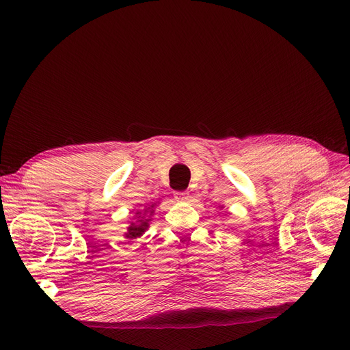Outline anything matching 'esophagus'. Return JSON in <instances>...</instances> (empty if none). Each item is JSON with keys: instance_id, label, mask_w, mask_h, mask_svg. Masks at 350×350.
<instances>
[{"instance_id": "34e87169", "label": "esophagus", "mask_w": 350, "mask_h": 350, "mask_svg": "<svg viewBox=\"0 0 350 350\" xmlns=\"http://www.w3.org/2000/svg\"><path fill=\"white\" fill-rule=\"evenodd\" d=\"M174 195H175L176 201H180V202H185L189 199V192L188 191H176Z\"/></svg>"}]
</instances>
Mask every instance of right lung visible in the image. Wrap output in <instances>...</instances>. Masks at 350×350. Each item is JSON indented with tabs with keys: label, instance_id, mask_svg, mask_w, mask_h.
I'll list each match as a JSON object with an SVG mask.
<instances>
[{
	"label": "right lung",
	"instance_id": "right-lung-1",
	"mask_svg": "<svg viewBox=\"0 0 350 350\" xmlns=\"http://www.w3.org/2000/svg\"><path fill=\"white\" fill-rule=\"evenodd\" d=\"M148 209H151V208H148ZM151 213H152V211H151ZM146 226H148V221H141L139 225L132 224V225L128 228L126 238H137V237L142 235V232L146 229Z\"/></svg>",
	"mask_w": 350,
	"mask_h": 350
}]
</instances>
